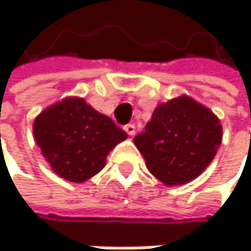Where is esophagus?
Returning a JSON list of instances; mask_svg holds the SVG:
<instances>
[{"label":"esophagus","mask_w":251,"mask_h":251,"mask_svg":"<svg viewBox=\"0 0 251 251\" xmlns=\"http://www.w3.org/2000/svg\"><path fill=\"white\" fill-rule=\"evenodd\" d=\"M125 132H126L128 135H134L135 134V126H134V125H126V126H125Z\"/></svg>","instance_id":"1"}]
</instances>
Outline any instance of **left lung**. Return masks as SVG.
<instances>
[{
    "label": "left lung",
    "mask_w": 251,
    "mask_h": 251,
    "mask_svg": "<svg viewBox=\"0 0 251 251\" xmlns=\"http://www.w3.org/2000/svg\"><path fill=\"white\" fill-rule=\"evenodd\" d=\"M33 131L52 170L71 182H84L98 175L110 151L128 137L84 99L52 105L36 119Z\"/></svg>",
    "instance_id": "obj_1"
}]
</instances>
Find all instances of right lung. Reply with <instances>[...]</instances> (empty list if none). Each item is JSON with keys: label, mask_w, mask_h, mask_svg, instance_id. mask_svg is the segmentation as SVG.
Segmentation results:
<instances>
[{"label": "right lung", "mask_w": 251, "mask_h": 251, "mask_svg": "<svg viewBox=\"0 0 251 251\" xmlns=\"http://www.w3.org/2000/svg\"><path fill=\"white\" fill-rule=\"evenodd\" d=\"M134 143L156 179L180 185L196 179L214 159L221 126L208 108L179 98L159 105Z\"/></svg>", "instance_id": "obj_1"}]
</instances>
